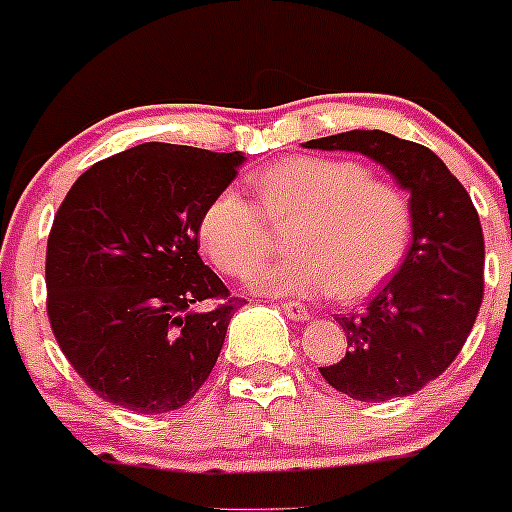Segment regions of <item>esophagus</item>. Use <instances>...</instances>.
Segmentation results:
<instances>
[{
	"label": "esophagus",
	"instance_id": "esophagus-1",
	"mask_svg": "<svg viewBox=\"0 0 512 512\" xmlns=\"http://www.w3.org/2000/svg\"><path fill=\"white\" fill-rule=\"evenodd\" d=\"M282 312H285L292 322H309V309L299 302H282Z\"/></svg>",
	"mask_w": 512,
	"mask_h": 512
}]
</instances>
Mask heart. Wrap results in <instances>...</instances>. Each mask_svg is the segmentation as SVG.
<instances>
[{
  "label": "heart",
  "mask_w": 512,
  "mask_h": 512,
  "mask_svg": "<svg viewBox=\"0 0 512 512\" xmlns=\"http://www.w3.org/2000/svg\"><path fill=\"white\" fill-rule=\"evenodd\" d=\"M255 203L225 188L205 205L198 223L200 245L227 275L256 270L269 246L264 219L286 222L287 261L261 268L250 289L275 297L337 292L361 299L379 289L404 262L414 215L401 188L371 178L354 160L289 156L250 175ZM265 214L264 219L261 215Z\"/></svg>",
  "instance_id": "b5f03b06"
}]
</instances>
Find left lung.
I'll return each instance as SVG.
<instances>
[{"instance_id": "obj_1", "label": "left lung", "mask_w": 512, "mask_h": 512, "mask_svg": "<svg viewBox=\"0 0 512 512\" xmlns=\"http://www.w3.org/2000/svg\"><path fill=\"white\" fill-rule=\"evenodd\" d=\"M352 151L394 175L411 195V245L396 275L361 314L337 319L347 354L319 374L356 401L416 394L451 366L483 302V230L471 195L426 146L384 131H347L302 143Z\"/></svg>"}]
</instances>
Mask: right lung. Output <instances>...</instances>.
<instances>
[{
	"label": "right lung",
	"instance_id": "obj_1",
	"mask_svg": "<svg viewBox=\"0 0 512 512\" xmlns=\"http://www.w3.org/2000/svg\"><path fill=\"white\" fill-rule=\"evenodd\" d=\"M242 163L240 151L141 143L98 160L66 193L46 245V309L101 399L163 414L213 371L240 299L200 260L198 223ZM205 298L224 302L200 313Z\"/></svg>",
	"mask_w": 512,
	"mask_h": 512
}]
</instances>
